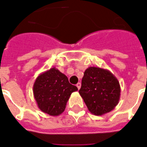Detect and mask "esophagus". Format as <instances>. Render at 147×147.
<instances>
[{
    "instance_id": "34e87169",
    "label": "esophagus",
    "mask_w": 147,
    "mask_h": 147,
    "mask_svg": "<svg viewBox=\"0 0 147 147\" xmlns=\"http://www.w3.org/2000/svg\"><path fill=\"white\" fill-rule=\"evenodd\" d=\"M81 86H82V84H81L80 82H78V84H76V87H77L78 90H79L80 88H81Z\"/></svg>"
}]
</instances>
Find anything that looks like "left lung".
<instances>
[{
  "label": "left lung",
  "mask_w": 147,
  "mask_h": 147,
  "mask_svg": "<svg viewBox=\"0 0 147 147\" xmlns=\"http://www.w3.org/2000/svg\"><path fill=\"white\" fill-rule=\"evenodd\" d=\"M121 88L110 71L89 67L82 78L81 95L88 110L95 115H102L113 110L119 102Z\"/></svg>",
  "instance_id": "1"
}]
</instances>
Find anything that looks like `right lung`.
Wrapping results in <instances>:
<instances>
[{
	"instance_id": "obj_1",
	"label": "right lung",
	"mask_w": 147,
	"mask_h": 147,
	"mask_svg": "<svg viewBox=\"0 0 147 147\" xmlns=\"http://www.w3.org/2000/svg\"><path fill=\"white\" fill-rule=\"evenodd\" d=\"M77 90V87L70 84L66 76L55 67L40 74L33 85L38 108L52 116L64 112L71 93Z\"/></svg>"
}]
</instances>
